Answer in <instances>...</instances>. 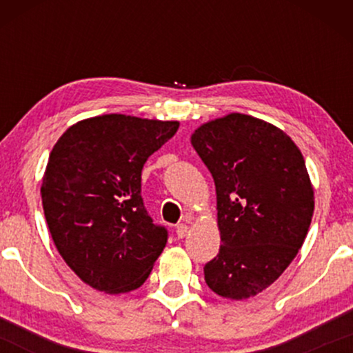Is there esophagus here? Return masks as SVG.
I'll return each mask as SVG.
<instances>
[{
  "label": "esophagus",
  "instance_id": "1",
  "mask_svg": "<svg viewBox=\"0 0 353 353\" xmlns=\"http://www.w3.org/2000/svg\"><path fill=\"white\" fill-rule=\"evenodd\" d=\"M188 230H189V228L185 224H177V228H176V236L179 237V239H184L185 237V234H188Z\"/></svg>",
  "mask_w": 353,
  "mask_h": 353
}]
</instances>
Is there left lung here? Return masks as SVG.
<instances>
[{"instance_id": "obj_1", "label": "left lung", "mask_w": 353, "mask_h": 353, "mask_svg": "<svg viewBox=\"0 0 353 353\" xmlns=\"http://www.w3.org/2000/svg\"><path fill=\"white\" fill-rule=\"evenodd\" d=\"M190 143L217 194L222 245L204 265L205 283L232 301L254 297L281 277L309 232L305 161L285 132L239 112L202 124Z\"/></svg>"}]
</instances>
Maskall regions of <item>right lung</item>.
Returning a JSON list of instances; mask_svg holds the SVG:
<instances>
[{
    "label": "right lung",
    "instance_id": "1",
    "mask_svg": "<svg viewBox=\"0 0 353 353\" xmlns=\"http://www.w3.org/2000/svg\"><path fill=\"white\" fill-rule=\"evenodd\" d=\"M177 128V121L104 114L71 125L52 148L44 217L61 257L92 289L131 292L163 252L168 229L144 208L141 172Z\"/></svg>",
    "mask_w": 353,
    "mask_h": 353
}]
</instances>
